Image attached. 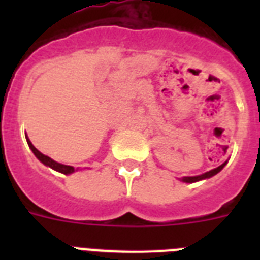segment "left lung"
<instances>
[{"label":"left lung","instance_id":"8db88e82","mask_svg":"<svg viewBox=\"0 0 260 260\" xmlns=\"http://www.w3.org/2000/svg\"><path fill=\"white\" fill-rule=\"evenodd\" d=\"M225 165H226V162L222 163L221 166H218V167H216V169H213V170L206 171V173L201 174V175H196V177H183L181 179V181L182 182H187V183H193V182L202 181V179H208V178L216 175V174H217L218 171H221L222 169H224V166H225Z\"/></svg>","mask_w":260,"mask_h":260}]
</instances>
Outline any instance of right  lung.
<instances>
[{
  "mask_svg": "<svg viewBox=\"0 0 260 260\" xmlns=\"http://www.w3.org/2000/svg\"><path fill=\"white\" fill-rule=\"evenodd\" d=\"M26 142H28V146H29V148L32 150V152L35 154V156L40 160V162L43 163V165H46V166L51 167L52 170L55 171H59V173H62V174H71V173H74L75 169L73 166H67V165H62V163H58V162H55L54 159H51L50 156H47V155L42 154L40 151L36 148V147L30 143V140L28 138H26Z\"/></svg>",
  "mask_w": 260,
  "mask_h": 260,
  "instance_id": "1",
  "label": "right lung"
}]
</instances>
